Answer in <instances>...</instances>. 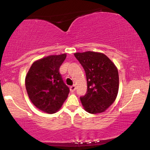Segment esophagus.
<instances>
[{
  "instance_id": "esophagus-1",
  "label": "esophagus",
  "mask_w": 150,
  "mask_h": 150,
  "mask_svg": "<svg viewBox=\"0 0 150 150\" xmlns=\"http://www.w3.org/2000/svg\"><path fill=\"white\" fill-rule=\"evenodd\" d=\"M75 89H76V86H75V85H73V86H71V87H70V92H75Z\"/></svg>"
}]
</instances>
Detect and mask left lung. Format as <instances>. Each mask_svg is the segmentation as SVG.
<instances>
[{"label": "left lung", "instance_id": "left-lung-1", "mask_svg": "<svg viewBox=\"0 0 150 150\" xmlns=\"http://www.w3.org/2000/svg\"><path fill=\"white\" fill-rule=\"evenodd\" d=\"M74 55L87 77V94L80 97L84 109L92 114L104 112L118 95L119 77L116 66L102 53L86 51Z\"/></svg>", "mask_w": 150, "mask_h": 150}]
</instances>
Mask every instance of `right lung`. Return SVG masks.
<instances>
[{
    "label": "right lung",
    "instance_id": "add662e5",
    "mask_svg": "<svg viewBox=\"0 0 150 150\" xmlns=\"http://www.w3.org/2000/svg\"><path fill=\"white\" fill-rule=\"evenodd\" d=\"M67 55L48 56L34 61L25 77L31 101L44 112L56 113L68 98L70 89L63 82L59 68Z\"/></svg>",
    "mask_w": 150,
    "mask_h": 150
}]
</instances>
